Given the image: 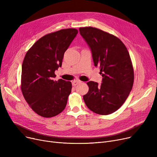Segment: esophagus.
I'll use <instances>...</instances> for the list:
<instances>
[{
  "label": "esophagus",
  "mask_w": 157,
  "mask_h": 157,
  "mask_svg": "<svg viewBox=\"0 0 157 157\" xmlns=\"http://www.w3.org/2000/svg\"><path fill=\"white\" fill-rule=\"evenodd\" d=\"M82 83V81H81L80 80L76 79V80L73 81L72 82V84L73 86H76L77 85H78V84H79V83Z\"/></svg>",
  "instance_id": "34e87169"
}]
</instances>
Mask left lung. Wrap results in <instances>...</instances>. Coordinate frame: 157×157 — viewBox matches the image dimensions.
<instances>
[{"mask_svg": "<svg viewBox=\"0 0 157 157\" xmlns=\"http://www.w3.org/2000/svg\"><path fill=\"white\" fill-rule=\"evenodd\" d=\"M91 49L94 65L100 67L101 85L89 81L83 95L86 106L93 112L108 115L125 102L133 86L134 69L125 44L117 37L92 27L79 28Z\"/></svg>", "mask_w": 157, "mask_h": 157, "instance_id": "1", "label": "left lung"}]
</instances>
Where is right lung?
<instances>
[{
	"mask_svg": "<svg viewBox=\"0 0 157 157\" xmlns=\"http://www.w3.org/2000/svg\"><path fill=\"white\" fill-rule=\"evenodd\" d=\"M78 31L62 29L40 38L27 52L22 63L21 89L32 109L51 118L62 112L71 92V81H54L65 51Z\"/></svg>",
	"mask_w": 157,
	"mask_h": 157,
	"instance_id": "obj_1",
	"label": "right lung"
}]
</instances>
